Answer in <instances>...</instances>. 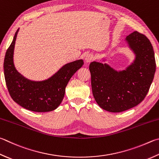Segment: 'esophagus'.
Masks as SVG:
<instances>
[{
  "instance_id": "obj_1",
  "label": "esophagus",
  "mask_w": 159,
  "mask_h": 159,
  "mask_svg": "<svg viewBox=\"0 0 159 159\" xmlns=\"http://www.w3.org/2000/svg\"><path fill=\"white\" fill-rule=\"evenodd\" d=\"M93 58H94L93 55L90 54V53L88 54V55H86V56H85V61L87 63H89V62H90L92 60H93Z\"/></svg>"
}]
</instances>
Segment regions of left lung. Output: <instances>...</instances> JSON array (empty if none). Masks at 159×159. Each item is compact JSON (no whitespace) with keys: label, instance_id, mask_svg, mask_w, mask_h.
I'll return each mask as SVG.
<instances>
[{"label":"left lung","instance_id":"8db88e82","mask_svg":"<svg viewBox=\"0 0 159 159\" xmlns=\"http://www.w3.org/2000/svg\"><path fill=\"white\" fill-rule=\"evenodd\" d=\"M126 41L135 58L125 70L117 71L106 63L95 61L89 67L94 99L101 108L111 112L139 104L148 94L156 71L154 52L148 37L134 31Z\"/></svg>","mask_w":159,"mask_h":159}]
</instances>
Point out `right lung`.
Listing matches in <instances>:
<instances>
[{"label": "right lung", "mask_w": 159, "mask_h": 159, "mask_svg": "<svg viewBox=\"0 0 159 159\" xmlns=\"http://www.w3.org/2000/svg\"><path fill=\"white\" fill-rule=\"evenodd\" d=\"M7 48L4 59V75L8 92L14 102L34 112H49L56 109L65 96V88L72 76L83 65V60L67 63L53 76L42 81H33L19 73L13 62L17 33Z\"/></svg>", "instance_id": "obj_1"}]
</instances>
